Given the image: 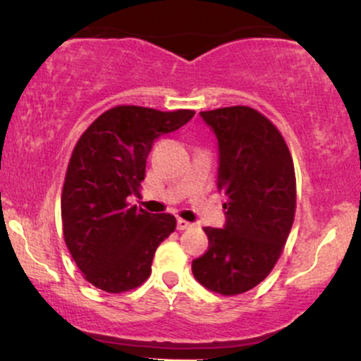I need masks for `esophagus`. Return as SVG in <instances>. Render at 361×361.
Masks as SVG:
<instances>
[{
	"label": "esophagus",
	"instance_id": "34e87169",
	"mask_svg": "<svg viewBox=\"0 0 361 361\" xmlns=\"http://www.w3.org/2000/svg\"><path fill=\"white\" fill-rule=\"evenodd\" d=\"M176 227H178V231H186V229H192L193 224L188 222V221H185V219H178Z\"/></svg>",
	"mask_w": 361,
	"mask_h": 361
}]
</instances>
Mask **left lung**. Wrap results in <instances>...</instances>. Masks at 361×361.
Listing matches in <instances>:
<instances>
[{"label":"left lung","mask_w":361,"mask_h":361,"mask_svg":"<svg viewBox=\"0 0 361 361\" xmlns=\"http://www.w3.org/2000/svg\"><path fill=\"white\" fill-rule=\"evenodd\" d=\"M219 144L217 188L226 195L224 229L205 227L209 250L193 276L221 295L261 283L279 261L295 217V169L281 134L251 106L200 111Z\"/></svg>","instance_id":"1"}]
</instances>
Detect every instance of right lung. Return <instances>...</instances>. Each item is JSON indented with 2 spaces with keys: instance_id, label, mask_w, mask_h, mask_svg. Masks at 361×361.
Segmentation results:
<instances>
[{
  "instance_id": "right-lung-1",
  "label": "right lung",
  "mask_w": 361,
  "mask_h": 361,
  "mask_svg": "<svg viewBox=\"0 0 361 361\" xmlns=\"http://www.w3.org/2000/svg\"><path fill=\"white\" fill-rule=\"evenodd\" d=\"M193 115L118 105L74 146L61 197L62 233L74 263L97 288L127 292L151 275L157 246L176 229V219L149 214L130 198L139 195L152 142Z\"/></svg>"
}]
</instances>
